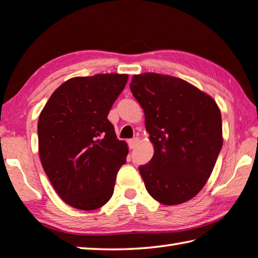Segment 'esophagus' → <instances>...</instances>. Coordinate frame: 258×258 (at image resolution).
<instances>
[{
  "label": "esophagus",
  "mask_w": 258,
  "mask_h": 258,
  "mask_svg": "<svg viewBox=\"0 0 258 258\" xmlns=\"http://www.w3.org/2000/svg\"><path fill=\"white\" fill-rule=\"evenodd\" d=\"M138 142H139V139H138V138L130 139V140L127 141V144H128L130 149H133V148H136V146H137Z\"/></svg>",
  "instance_id": "esophagus-1"
}]
</instances>
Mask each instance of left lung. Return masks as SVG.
Listing matches in <instances>:
<instances>
[{
	"label": "left lung",
	"instance_id": "left-lung-1",
	"mask_svg": "<svg viewBox=\"0 0 258 258\" xmlns=\"http://www.w3.org/2000/svg\"><path fill=\"white\" fill-rule=\"evenodd\" d=\"M131 92L145 111L154 156L139 166L148 193L165 206L193 199L223 146L222 114L212 97L171 76H133Z\"/></svg>",
	"mask_w": 258,
	"mask_h": 258
}]
</instances>
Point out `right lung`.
Wrapping results in <instances>:
<instances>
[{
    "mask_svg": "<svg viewBox=\"0 0 258 258\" xmlns=\"http://www.w3.org/2000/svg\"><path fill=\"white\" fill-rule=\"evenodd\" d=\"M127 75L77 77L51 94L38 122L41 164L56 193L79 210H95L113 194L128 148L108 113Z\"/></svg>",
    "mask_w": 258,
    "mask_h": 258,
    "instance_id": "obj_1",
    "label": "right lung"
}]
</instances>
